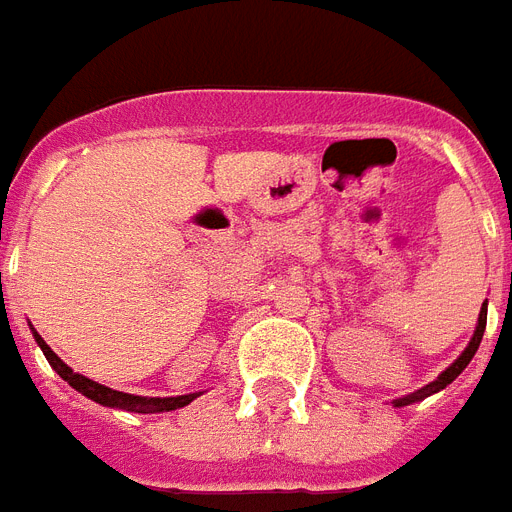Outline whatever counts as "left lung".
<instances>
[{"label":"left lung","mask_w":512,"mask_h":512,"mask_svg":"<svg viewBox=\"0 0 512 512\" xmlns=\"http://www.w3.org/2000/svg\"><path fill=\"white\" fill-rule=\"evenodd\" d=\"M484 329H486V303L481 305V313H478V327H476V335H473V340H470V345H468V348H465V353H462V356L457 358V361H454V364L449 366V369H446V372L441 374V377H438L436 382H430V385H425V388L417 390V393H412V396L398 398V401H393V404H396V406L412 404V401H420V398L430 396V393H438V390H444L446 385H449V382L457 380V374H460L462 369H465V366L470 364V358L476 356L478 345H481V337H484Z\"/></svg>","instance_id":"left-lung-1"}]
</instances>
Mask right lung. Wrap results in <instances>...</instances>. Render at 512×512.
Wrapping results in <instances>:
<instances>
[{"mask_svg": "<svg viewBox=\"0 0 512 512\" xmlns=\"http://www.w3.org/2000/svg\"><path fill=\"white\" fill-rule=\"evenodd\" d=\"M34 337L36 342H39V348H42L44 358L50 361L52 369H55V372H58L68 385H71V388H76L79 393H84V396L92 398V401H98V404L103 406H114V409H124V412H135V414H154V412H172V409H180V406L191 404L193 398L199 396V393H191V396H177V398H143V396H130V393H119V390L106 388V385H100V382H92L90 377L76 374L71 366L63 364V361L52 353L50 345L36 335V332Z\"/></svg>", "mask_w": 512, "mask_h": 512, "instance_id": "add662e5", "label": "right lung"}]
</instances>
